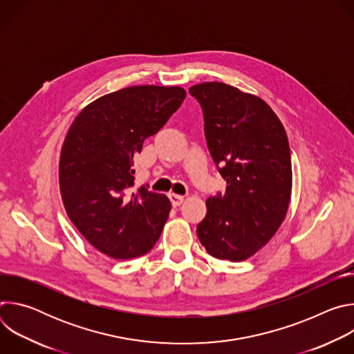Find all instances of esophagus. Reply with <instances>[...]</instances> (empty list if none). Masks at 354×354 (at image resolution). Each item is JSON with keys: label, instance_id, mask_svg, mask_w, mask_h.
I'll return each instance as SVG.
<instances>
[{"label": "esophagus", "instance_id": "34e87169", "mask_svg": "<svg viewBox=\"0 0 354 354\" xmlns=\"http://www.w3.org/2000/svg\"><path fill=\"white\" fill-rule=\"evenodd\" d=\"M168 196H169V200H171V203H172V206H174V207H176V206H180V205H182L183 196L176 194V193H169Z\"/></svg>", "mask_w": 354, "mask_h": 354}]
</instances>
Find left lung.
<instances>
[{
	"label": "left lung",
	"mask_w": 354,
	"mask_h": 354,
	"mask_svg": "<svg viewBox=\"0 0 354 354\" xmlns=\"http://www.w3.org/2000/svg\"><path fill=\"white\" fill-rule=\"evenodd\" d=\"M205 119L212 158L227 182L207 198L197 236L217 259L241 262L265 246L283 223L291 194L286 130L258 96L223 82L189 88Z\"/></svg>",
	"instance_id": "obj_1"
}]
</instances>
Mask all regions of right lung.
<instances>
[{
    "label": "right lung",
    "mask_w": 354,
    "mask_h": 354,
    "mask_svg": "<svg viewBox=\"0 0 354 354\" xmlns=\"http://www.w3.org/2000/svg\"><path fill=\"white\" fill-rule=\"evenodd\" d=\"M179 86H129L93 100L73 122L60 156L66 212L102 254L131 259L153 249L168 220L165 194L134 185L133 161L182 105Z\"/></svg>",
    "instance_id": "1"
}]
</instances>
